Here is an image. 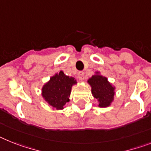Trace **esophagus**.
I'll use <instances>...</instances> for the list:
<instances>
[{
  "mask_svg": "<svg viewBox=\"0 0 151 151\" xmlns=\"http://www.w3.org/2000/svg\"><path fill=\"white\" fill-rule=\"evenodd\" d=\"M78 78H79V80L83 81V79L85 78V76H84V73H83V72H79L78 74Z\"/></svg>",
  "mask_w": 151,
  "mask_h": 151,
  "instance_id": "obj_1",
  "label": "esophagus"
}]
</instances>
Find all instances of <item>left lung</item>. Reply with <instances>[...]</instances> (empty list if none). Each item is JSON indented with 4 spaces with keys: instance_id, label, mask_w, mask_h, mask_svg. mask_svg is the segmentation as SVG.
Wrapping results in <instances>:
<instances>
[{
    "instance_id": "left-lung-1",
    "label": "left lung",
    "mask_w": 151,
    "mask_h": 151,
    "mask_svg": "<svg viewBox=\"0 0 151 151\" xmlns=\"http://www.w3.org/2000/svg\"><path fill=\"white\" fill-rule=\"evenodd\" d=\"M87 82L90 85L92 94L98 101L99 107H108L111 105L114 99L115 87L109 83L106 77L99 74V72H96V74Z\"/></svg>"
}]
</instances>
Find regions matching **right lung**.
Wrapping results in <instances>:
<instances>
[{
	"label": "right lung",
	"instance_id": "add662e5",
	"mask_svg": "<svg viewBox=\"0 0 151 151\" xmlns=\"http://www.w3.org/2000/svg\"><path fill=\"white\" fill-rule=\"evenodd\" d=\"M76 84H77L76 79L60 71L51 77L50 80L43 86L42 97L53 109H63L66 103L69 102L72 87Z\"/></svg>",
	"mask_w": 151,
	"mask_h": 151
}]
</instances>
